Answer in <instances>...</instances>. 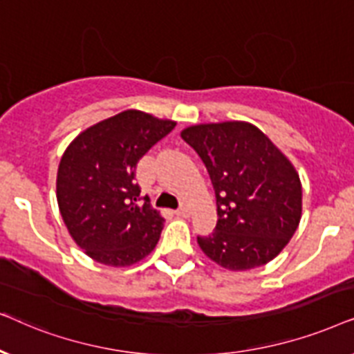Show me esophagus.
<instances>
[{
    "mask_svg": "<svg viewBox=\"0 0 354 354\" xmlns=\"http://www.w3.org/2000/svg\"><path fill=\"white\" fill-rule=\"evenodd\" d=\"M176 215L178 216H189V209H187L186 205H181L180 209L176 210Z\"/></svg>",
    "mask_w": 354,
    "mask_h": 354,
    "instance_id": "34e87169",
    "label": "esophagus"
}]
</instances>
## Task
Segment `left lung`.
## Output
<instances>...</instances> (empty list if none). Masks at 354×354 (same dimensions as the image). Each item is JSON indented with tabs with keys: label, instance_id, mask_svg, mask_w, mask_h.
Wrapping results in <instances>:
<instances>
[{
	"label": "left lung",
	"instance_id": "8db88e82",
	"mask_svg": "<svg viewBox=\"0 0 354 354\" xmlns=\"http://www.w3.org/2000/svg\"><path fill=\"white\" fill-rule=\"evenodd\" d=\"M181 138L204 162L215 191V230L197 236L205 256L228 270H249L279 256L301 220L303 191L288 158L243 121L191 126Z\"/></svg>",
	"mask_w": 354,
	"mask_h": 354
}]
</instances>
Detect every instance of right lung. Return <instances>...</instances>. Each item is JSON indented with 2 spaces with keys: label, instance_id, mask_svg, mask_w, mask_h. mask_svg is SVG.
Returning a JSON list of instances; mask_svg holds the SVG:
<instances>
[{
  "label": "right lung",
  "instance_id": "right-lung-1",
  "mask_svg": "<svg viewBox=\"0 0 354 354\" xmlns=\"http://www.w3.org/2000/svg\"><path fill=\"white\" fill-rule=\"evenodd\" d=\"M176 122L126 110L84 131L66 149L56 199L68 232L93 261L139 262L157 246L163 218L140 197L138 162Z\"/></svg>",
  "mask_w": 354,
  "mask_h": 354
}]
</instances>
